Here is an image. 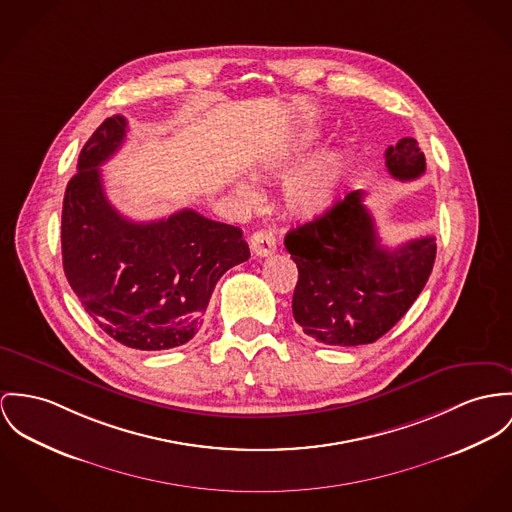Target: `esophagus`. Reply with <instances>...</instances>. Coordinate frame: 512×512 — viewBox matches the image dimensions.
I'll list each match as a JSON object with an SVG mask.
<instances>
[{"label": "esophagus", "instance_id": "34e87169", "mask_svg": "<svg viewBox=\"0 0 512 512\" xmlns=\"http://www.w3.org/2000/svg\"><path fill=\"white\" fill-rule=\"evenodd\" d=\"M249 245H251V251L257 255V257H267V255H273L276 251V241L273 234L269 232H255L251 239H249Z\"/></svg>", "mask_w": 512, "mask_h": 512}]
</instances>
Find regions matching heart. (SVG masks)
Returning a JSON list of instances; mask_svg holds the SVG:
<instances>
[{
  "label": "heart",
  "instance_id": "b5f03b06",
  "mask_svg": "<svg viewBox=\"0 0 512 512\" xmlns=\"http://www.w3.org/2000/svg\"><path fill=\"white\" fill-rule=\"evenodd\" d=\"M315 138L317 134L312 130L302 132L292 142V146L284 148L282 152L269 158V161H265L263 169L271 175L290 173L298 165L302 156L310 150ZM345 169H347V161H345V154L339 148H329L319 156H315L310 163H306L286 181L282 189L284 210L290 216L300 220H312L329 212L341 193ZM236 193L247 202L257 198V189L247 181L237 183Z\"/></svg>",
  "mask_w": 512,
  "mask_h": 512
}]
</instances>
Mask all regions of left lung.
Here are the masks:
<instances>
[{"label": "left lung", "instance_id": "obj_1", "mask_svg": "<svg viewBox=\"0 0 512 512\" xmlns=\"http://www.w3.org/2000/svg\"><path fill=\"white\" fill-rule=\"evenodd\" d=\"M395 179L425 173V156L415 138L386 150ZM298 267L292 314L304 333L337 347L368 345L407 314L433 273V236L411 239L395 249L380 245L364 193L353 191L329 212L284 237Z\"/></svg>", "mask_w": 512, "mask_h": 512}]
</instances>
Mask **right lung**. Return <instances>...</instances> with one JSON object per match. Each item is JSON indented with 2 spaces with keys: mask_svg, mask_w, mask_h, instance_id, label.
Returning <instances> with one entry per match:
<instances>
[{
  "mask_svg": "<svg viewBox=\"0 0 512 512\" xmlns=\"http://www.w3.org/2000/svg\"><path fill=\"white\" fill-rule=\"evenodd\" d=\"M107 118L87 140L62 208L64 273L85 312L118 343L165 351L191 341L216 282L249 259L241 230L191 208L130 222L105 197L101 165L126 138Z\"/></svg>",
  "mask_w": 512,
  "mask_h": 512,
  "instance_id": "obj_1",
  "label": "right lung"
}]
</instances>
